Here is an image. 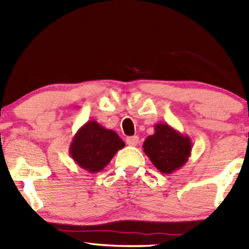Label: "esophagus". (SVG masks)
I'll return each mask as SVG.
<instances>
[{"label":"esophagus","mask_w":249,"mask_h":249,"mask_svg":"<svg viewBox=\"0 0 249 249\" xmlns=\"http://www.w3.org/2000/svg\"><path fill=\"white\" fill-rule=\"evenodd\" d=\"M126 144L128 146H136L138 144V136H130L126 138Z\"/></svg>","instance_id":"1"}]
</instances>
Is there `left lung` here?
<instances>
[{
  "label": "left lung",
  "mask_w": 249,
  "mask_h": 249,
  "mask_svg": "<svg viewBox=\"0 0 249 249\" xmlns=\"http://www.w3.org/2000/svg\"><path fill=\"white\" fill-rule=\"evenodd\" d=\"M142 148L160 172L170 175L188 161L192 142L188 135H182L168 124L158 123L155 125V133L145 140Z\"/></svg>",
  "instance_id": "1"
}]
</instances>
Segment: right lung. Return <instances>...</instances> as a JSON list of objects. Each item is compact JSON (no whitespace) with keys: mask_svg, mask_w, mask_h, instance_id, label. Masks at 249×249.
I'll list each match as a JSON object with an SVG mask.
<instances>
[{"mask_svg":"<svg viewBox=\"0 0 249 249\" xmlns=\"http://www.w3.org/2000/svg\"><path fill=\"white\" fill-rule=\"evenodd\" d=\"M125 146L114 130L104 128L96 121H88L71 141L69 153L77 165L90 174L104 169L114 155Z\"/></svg>","mask_w":249,"mask_h":249,"instance_id":"add662e5","label":"right lung"}]
</instances>
